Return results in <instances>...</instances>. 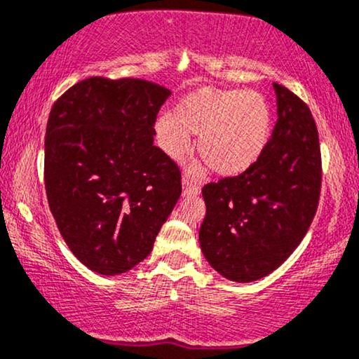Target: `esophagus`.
I'll use <instances>...</instances> for the list:
<instances>
[{
	"mask_svg": "<svg viewBox=\"0 0 359 359\" xmlns=\"http://www.w3.org/2000/svg\"><path fill=\"white\" fill-rule=\"evenodd\" d=\"M200 193V187L190 178L183 180V196H196Z\"/></svg>",
	"mask_w": 359,
	"mask_h": 359,
	"instance_id": "obj_1",
	"label": "esophagus"
}]
</instances>
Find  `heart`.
Wrapping results in <instances>:
<instances>
[{
	"mask_svg": "<svg viewBox=\"0 0 359 359\" xmlns=\"http://www.w3.org/2000/svg\"><path fill=\"white\" fill-rule=\"evenodd\" d=\"M154 132L159 147L171 159H181L190 151V134L200 135L198 151L208 166L220 176H237L263 154L271 114L257 93L201 88L181 100L175 115H159Z\"/></svg>",
	"mask_w": 359,
	"mask_h": 359,
	"instance_id": "1",
	"label": "heart"
}]
</instances>
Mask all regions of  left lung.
I'll use <instances>...</instances> for the list:
<instances>
[{
    "instance_id": "left-lung-1",
    "label": "left lung",
    "mask_w": 359,
    "mask_h": 359,
    "mask_svg": "<svg viewBox=\"0 0 359 359\" xmlns=\"http://www.w3.org/2000/svg\"><path fill=\"white\" fill-rule=\"evenodd\" d=\"M278 120L263 154L243 175L205 184L201 252L224 278L269 275L307 233L320 195V146L309 107L273 83Z\"/></svg>"
}]
</instances>
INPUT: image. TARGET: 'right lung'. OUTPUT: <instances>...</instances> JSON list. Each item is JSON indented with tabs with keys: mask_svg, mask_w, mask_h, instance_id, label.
Here are the masks:
<instances>
[{
	"mask_svg": "<svg viewBox=\"0 0 359 359\" xmlns=\"http://www.w3.org/2000/svg\"><path fill=\"white\" fill-rule=\"evenodd\" d=\"M169 96L146 79L88 78L50 110V212L72 255L100 275L146 259L181 195L178 166L154 146L156 115Z\"/></svg>",
	"mask_w": 359,
	"mask_h": 359,
	"instance_id": "1",
	"label": "right lung"
}]
</instances>
